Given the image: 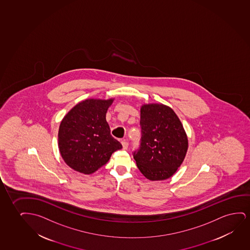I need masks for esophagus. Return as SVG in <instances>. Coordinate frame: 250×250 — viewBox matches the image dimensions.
Listing matches in <instances>:
<instances>
[{
  "label": "esophagus",
  "instance_id": "esophagus-1",
  "mask_svg": "<svg viewBox=\"0 0 250 250\" xmlns=\"http://www.w3.org/2000/svg\"><path fill=\"white\" fill-rule=\"evenodd\" d=\"M121 144L123 145L124 149H127V148H128V145H129V144H128V142H127L125 139H124V140L121 141Z\"/></svg>",
  "mask_w": 250,
  "mask_h": 250
}]
</instances>
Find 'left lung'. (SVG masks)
Wrapping results in <instances>:
<instances>
[{
    "label": "left lung",
    "mask_w": 250,
    "mask_h": 250,
    "mask_svg": "<svg viewBox=\"0 0 250 250\" xmlns=\"http://www.w3.org/2000/svg\"><path fill=\"white\" fill-rule=\"evenodd\" d=\"M140 146L133 157L141 172L152 181L171 177L181 166L188 138L181 121L171 107L145 104L141 107Z\"/></svg>",
    "instance_id": "1"
}]
</instances>
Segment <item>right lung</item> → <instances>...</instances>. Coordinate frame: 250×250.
I'll return each instance as SVG.
<instances>
[{
  "mask_svg": "<svg viewBox=\"0 0 250 250\" xmlns=\"http://www.w3.org/2000/svg\"><path fill=\"white\" fill-rule=\"evenodd\" d=\"M113 99H87L77 104L62 120L59 128V149L67 166L90 174L122 148L110 134L106 111Z\"/></svg>",
  "mask_w": 250,
  "mask_h": 250,
  "instance_id": "right-lung-1",
  "label": "right lung"
}]
</instances>
